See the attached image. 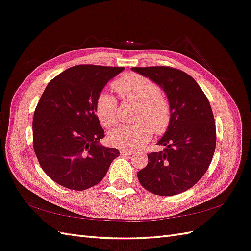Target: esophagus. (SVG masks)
<instances>
[{
  "label": "esophagus",
  "instance_id": "1",
  "mask_svg": "<svg viewBox=\"0 0 251 251\" xmlns=\"http://www.w3.org/2000/svg\"><path fill=\"white\" fill-rule=\"evenodd\" d=\"M134 151H127V150H120V155L121 156H130L133 155Z\"/></svg>",
  "mask_w": 251,
  "mask_h": 251
}]
</instances>
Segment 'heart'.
Returning <instances> with one entry per match:
<instances>
[{
    "label": "heart",
    "mask_w": 251,
    "mask_h": 251,
    "mask_svg": "<svg viewBox=\"0 0 251 251\" xmlns=\"http://www.w3.org/2000/svg\"><path fill=\"white\" fill-rule=\"evenodd\" d=\"M113 88L120 97L138 103L135 125L118 126L109 133V139L115 147L135 150L146 143L155 133L166 130L171 121V105L160 94L154 81L136 73L124 75L114 81ZM96 113L104 126H112L117 120V100L108 92H101L96 100Z\"/></svg>",
    "instance_id": "obj_1"
}]
</instances>
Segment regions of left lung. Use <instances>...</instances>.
<instances>
[{
  "instance_id": "obj_1",
  "label": "left lung",
  "mask_w": 251,
  "mask_h": 251,
  "mask_svg": "<svg viewBox=\"0 0 251 251\" xmlns=\"http://www.w3.org/2000/svg\"><path fill=\"white\" fill-rule=\"evenodd\" d=\"M160 87L171 105V121L158 141L163 151L148 155L137 173L140 184L159 196L193 187L206 173L216 149V125L207 97L185 72L170 67L132 68Z\"/></svg>"
}]
</instances>
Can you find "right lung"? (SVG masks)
<instances>
[{"label": "right lung", "instance_id": "right-lung-1", "mask_svg": "<svg viewBox=\"0 0 251 251\" xmlns=\"http://www.w3.org/2000/svg\"><path fill=\"white\" fill-rule=\"evenodd\" d=\"M123 67L78 65L53 78L34 111L33 149L41 168L57 184L83 191L103 179L119 151L101 146L104 131L96 100Z\"/></svg>", "mask_w": 251, "mask_h": 251}]
</instances>
